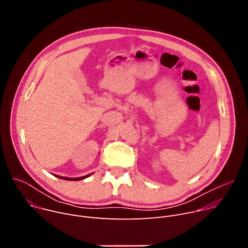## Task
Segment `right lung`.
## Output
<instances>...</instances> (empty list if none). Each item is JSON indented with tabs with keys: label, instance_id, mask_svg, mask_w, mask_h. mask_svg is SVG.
<instances>
[{
	"label": "right lung",
	"instance_id": "right-lung-1",
	"mask_svg": "<svg viewBox=\"0 0 248 248\" xmlns=\"http://www.w3.org/2000/svg\"><path fill=\"white\" fill-rule=\"evenodd\" d=\"M92 173H89L87 175H83V176H80V178H64V176H61V175H57L55 174V176H57V178L59 179H62V180H65V181H81V180H84L86 178H88L89 175H91Z\"/></svg>",
	"mask_w": 248,
	"mask_h": 248
}]
</instances>
